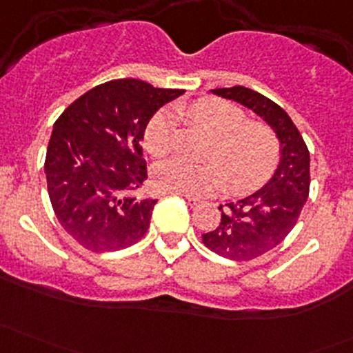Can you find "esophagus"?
Wrapping results in <instances>:
<instances>
[{
	"instance_id": "1",
	"label": "esophagus",
	"mask_w": 353,
	"mask_h": 353,
	"mask_svg": "<svg viewBox=\"0 0 353 353\" xmlns=\"http://www.w3.org/2000/svg\"><path fill=\"white\" fill-rule=\"evenodd\" d=\"M186 201H188V205L191 206V208H196V206H199L201 205V199L199 198H194V196H190V194H186Z\"/></svg>"
}]
</instances>
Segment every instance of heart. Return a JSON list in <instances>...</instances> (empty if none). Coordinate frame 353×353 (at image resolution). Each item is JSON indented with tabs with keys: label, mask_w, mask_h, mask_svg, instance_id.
Wrapping results in <instances>:
<instances>
[{
	"label": "heart",
	"mask_w": 353,
	"mask_h": 353,
	"mask_svg": "<svg viewBox=\"0 0 353 353\" xmlns=\"http://www.w3.org/2000/svg\"><path fill=\"white\" fill-rule=\"evenodd\" d=\"M181 112L213 134L206 163L169 159L154 169L155 186L170 193L205 196L225 188L230 193H248L261 186L280 157V145L272 128L245 121L244 112L220 99H199ZM174 116L159 110L145 130V147L155 157L172 150Z\"/></svg>",
	"instance_id": "heart-1"
}]
</instances>
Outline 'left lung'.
I'll use <instances>...</instances> for the list:
<instances>
[{"instance_id":"obj_1","label":"left lung","mask_w":353,"mask_h":353,"mask_svg":"<svg viewBox=\"0 0 353 353\" xmlns=\"http://www.w3.org/2000/svg\"><path fill=\"white\" fill-rule=\"evenodd\" d=\"M212 94L229 99L263 117L280 143V162L272 179L239 201L220 205L222 220L203 244L234 261H249L276 248L297 223L309 196V150L290 116L265 95L237 85L215 88Z\"/></svg>"}]
</instances>
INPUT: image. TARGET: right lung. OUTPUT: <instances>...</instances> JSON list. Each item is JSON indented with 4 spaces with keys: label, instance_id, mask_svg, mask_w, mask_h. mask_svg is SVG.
I'll list each match as a JSON object with an SVG mask.
<instances>
[{
    "label": "right lung",
    "instance_id": "obj_1",
    "mask_svg": "<svg viewBox=\"0 0 353 353\" xmlns=\"http://www.w3.org/2000/svg\"><path fill=\"white\" fill-rule=\"evenodd\" d=\"M183 94L123 78L97 85L58 117L44 163L48 193L61 227L85 249L121 251L145 236L157 199L141 196V141L157 110Z\"/></svg>",
    "mask_w": 353,
    "mask_h": 353
}]
</instances>
